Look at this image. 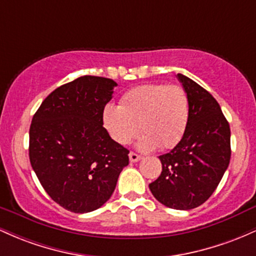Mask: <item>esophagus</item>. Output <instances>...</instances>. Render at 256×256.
<instances>
[{
  "label": "esophagus",
  "mask_w": 256,
  "mask_h": 256,
  "mask_svg": "<svg viewBox=\"0 0 256 256\" xmlns=\"http://www.w3.org/2000/svg\"><path fill=\"white\" fill-rule=\"evenodd\" d=\"M128 158H130L131 162H137V161H140V158H142L140 156V155H137L136 152H130V154H128Z\"/></svg>",
  "instance_id": "obj_1"
}]
</instances>
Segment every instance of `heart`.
Here are the masks:
<instances>
[{"label": "heart", "mask_w": 256, "mask_h": 256, "mask_svg": "<svg viewBox=\"0 0 256 256\" xmlns=\"http://www.w3.org/2000/svg\"><path fill=\"white\" fill-rule=\"evenodd\" d=\"M102 120L118 144H128L140 130V150L170 149L178 144L186 130L189 101L179 85H140L126 91L119 106L106 104Z\"/></svg>", "instance_id": "obj_1"}]
</instances>
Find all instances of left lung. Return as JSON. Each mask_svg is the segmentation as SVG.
Returning <instances> with one entry per match:
<instances>
[{
  "mask_svg": "<svg viewBox=\"0 0 256 256\" xmlns=\"http://www.w3.org/2000/svg\"><path fill=\"white\" fill-rule=\"evenodd\" d=\"M189 101L186 130L171 152L160 155L162 172L149 189L160 204L189 210L210 198L230 164V126L216 98L178 73Z\"/></svg>",
  "mask_w": 256,
  "mask_h": 256,
  "instance_id": "obj_1",
  "label": "left lung"
}]
</instances>
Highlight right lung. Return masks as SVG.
Returning a JSON list of instances; mask_svg holds the SVG:
<instances>
[{"instance_id":"right-lung-1","label":"right lung","mask_w":256,"mask_h":256,"mask_svg":"<svg viewBox=\"0 0 256 256\" xmlns=\"http://www.w3.org/2000/svg\"><path fill=\"white\" fill-rule=\"evenodd\" d=\"M116 86L108 78L79 77L52 91L32 118V168L46 194L71 212L104 206L128 165V150L112 140L102 120Z\"/></svg>"}]
</instances>
